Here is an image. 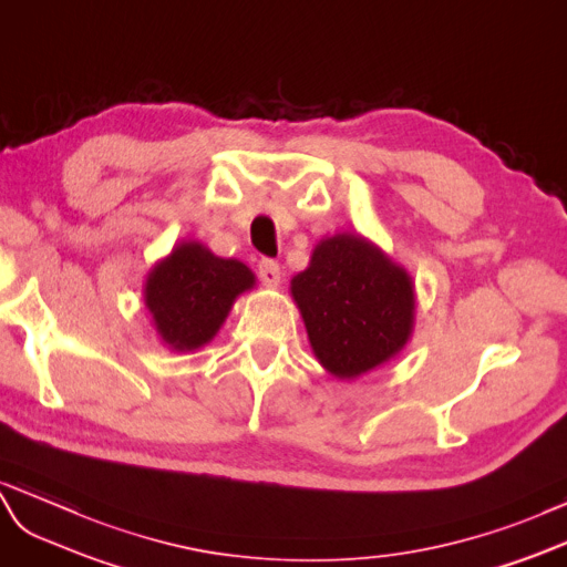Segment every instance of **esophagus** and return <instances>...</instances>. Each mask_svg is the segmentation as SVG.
Segmentation results:
<instances>
[{"instance_id":"1","label":"esophagus","mask_w":567,"mask_h":567,"mask_svg":"<svg viewBox=\"0 0 567 567\" xmlns=\"http://www.w3.org/2000/svg\"><path fill=\"white\" fill-rule=\"evenodd\" d=\"M258 278L264 280V285H268V287H275L280 282V264L278 260H272V258H264L258 264Z\"/></svg>"}]
</instances>
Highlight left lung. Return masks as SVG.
Returning <instances> with one entry per match:
<instances>
[{
  "mask_svg": "<svg viewBox=\"0 0 567 567\" xmlns=\"http://www.w3.org/2000/svg\"><path fill=\"white\" fill-rule=\"evenodd\" d=\"M292 297L313 354L342 381L385 364L412 336L408 270L350 231L316 246L309 268L292 278Z\"/></svg>",
  "mask_w": 567,
  "mask_h": 567,
  "instance_id": "1",
  "label": "left lung"
}]
</instances>
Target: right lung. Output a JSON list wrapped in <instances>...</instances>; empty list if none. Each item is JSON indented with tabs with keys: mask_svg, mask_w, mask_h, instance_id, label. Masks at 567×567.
I'll list each match as a JSON object with an SVG mask.
<instances>
[{
	"mask_svg": "<svg viewBox=\"0 0 567 567\" xmlns=\"http://www.w3.org/2000/svg\"><path fill=\"white\" fill-rule=\"evenodd\" d=\"M254 285V272L241 260L215 256L198 241H182L148 272L143 295L163 342L177 352H194L215 338L231 303Z\"/></svg>",
	"mask_w": 567,
	"mask_h": 567,
	"instance_id": "right-lung-1",
	"label": "right lung"
}]
</instances>
